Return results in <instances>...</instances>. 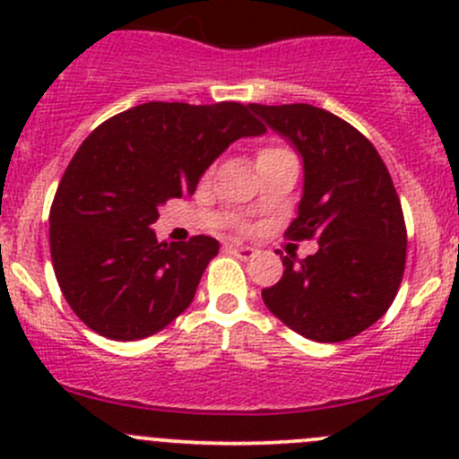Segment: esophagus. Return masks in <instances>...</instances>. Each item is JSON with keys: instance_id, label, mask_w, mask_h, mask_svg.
Segmentation results:
<instances>
[{"instance_id": "obj_1", "label": "esophagus", "mask_w": 459, "mask_h": 459, "mask_svg": "<svg viewBox=\"0 0 459 459\" xmlns=\"http://www.w3.org/2000/svg\"><path fill=\"white\" fill-rule=\"evenodd\" d=\"M230 253H235L239 259H253L257 255V248L247 247V244H230Z\"/></svg>"}]
</instances>
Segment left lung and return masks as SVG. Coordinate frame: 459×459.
<instances>
[{"label":"left lung","mask_w":459,"mask_h":459,"mask_svg":"<svg viewBox=\"0 0 459 459\" xmlns=\"http://www.w3.org/2000/svg\"><path fill=\"white\" fill-rule=\"evenodd\" d=\"M248 108L302 157V200L286 233L319 244L313 255L281 259L284 275L262 290L264 304L308 340H351L388 311L404 275V215L391 175L373 143L328 110Z\"/></svg>","instance_id":"left-lung-1"}]
</instances>
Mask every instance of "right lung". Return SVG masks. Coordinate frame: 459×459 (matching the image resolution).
<instances>
[{
  "label": "right lung",
  "instance_id": "right-lung-1",
  "mask_svg": "<svg viewBox=\"0 0 459 459\" xmlns=\"http://www.w3.org/2000/svg\"><path fill=\"white\" fill-rule=\"evenodd\" d=\"M266 128L238 101H148L106 119L68 164L50 206V257L64 298L100 335L143 340L195 298L220 242L160 244L151 229L170 197H188L208 166Z\"/></svg>",
  "mask_w": 459,
  "mask_h": 459
}]
</instances>
